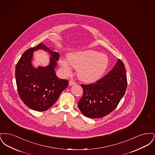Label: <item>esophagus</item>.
Segmentation results:
<instances>
[{
	"mask_svg": "<svg viewBox=\"0 0 155 155\" xmlns=\"http://www.w3.org/2000/svg\"><path fill=\"white\" fill-rule=\"evenodd\" d=\"M76 84V82L75 81H73V80H70L69 81V85L70 86H73L74 85Z\"/></svg>",
	"mask_w": 155,
	"mask_h": 155,
	"instance_id": "1",
	"label": "esophagus"
}]
</instances>
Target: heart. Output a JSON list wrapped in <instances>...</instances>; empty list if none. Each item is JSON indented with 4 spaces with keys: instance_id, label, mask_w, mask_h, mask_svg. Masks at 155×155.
Segmentation results:
<instances>
[{
    "instance_id": "obj_1",
    "label": "heart",
    "mask_w": 155,
    "mask_h": 155,
    "mask_svg": "<svg viewBox=\"0 0 155 155\" xmlns=\"http://www.w3.org/2000/svg\"><path fill=\"white\" fill-rule=\"evenodd\" d=\"M67 60H60V64L67 74L71 73L69 65L77 70L79 79L85 82H94L100 79L109 66L107 56L92 50L70 54Z\"/></svg>"
}]
</instances>
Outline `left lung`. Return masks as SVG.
I'll use <instances>...</instances> for the list:
<instances>
[{
  "mask_svg": "<svg viewBox=\"0 0 155 155\" xmlns=\"http://www.w3.org/2000/svg\"><path fill=\"white\" fill-rule=\"evenodd\" d=\"M84 94L78 103L81 113L89 118H102L117 106L127 86L124 64L118 59L108 74L95 83L81 84Z\"/></svg>",
  "mask_w": 155,
  "mask_h": 155,
  "instance_id": "left-lung-1",
  "label": "left lung"
}]
</instances>
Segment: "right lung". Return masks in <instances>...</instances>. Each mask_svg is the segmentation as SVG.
<instances>
[{"mask_svg":"<svg viewBox=\"0 0 155 155\" xmlns=\"http://www.w3.org/2000/svg\"><path fill=\"white\" fill-rule=\"evenodd\" d=\"M39 49L49 52L51 55L48 67L33 66V52ZM59 56V52L52 51L41 43L27 49L17 63L15 76L17 91L22 102L30 109L38 111L47 110L67 87L68 81L59 78L55 73Z\"/></svg>","mask_w":155,"mask_h":155,"instance_id":"1","label":"right lung"}]
</instances>
